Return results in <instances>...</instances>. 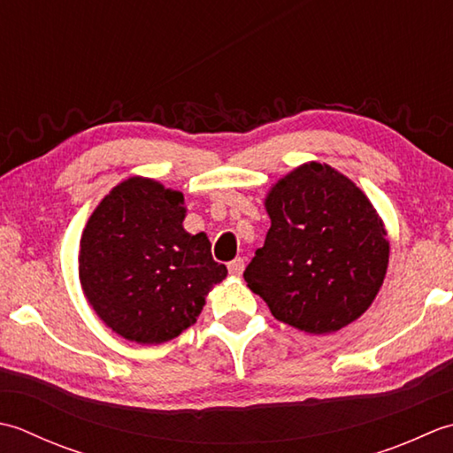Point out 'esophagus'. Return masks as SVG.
Here are the masks:
<instances>
[{"mask_svg": "<svg viewBox=\"0 0 453 453\" xmlns=\"http://www.w3.org/2000/svg\"><path fill=\"white\" fill-rule=\"evenodd\" d=\"M228 272L233 275H240L244 272V257H236V260H233L228 264Z\"/></svg>", "mask_w": 453, "mask_h": 453, "instance_id": "1", "label": "esophagus"}]
</instances>
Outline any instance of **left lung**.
<instances>
[{
  "label": "left lung",
  "instance_id": "left-lung-1",
  "mask_svg": "<svg viewBox=\"0 0 453 453\" xmlns=\"http://www.w3.org/2000/svg\"><path fill=\"white\" fill-rule=\"evenodd\" d=\"M272 226L244 280L272 315L309 334L362 317L389 264V240L362 189L326 164L285 175L265 199Z\"/></svg>",
  "mask_w": 453,
  "mask_h": 453
}]
</instances>
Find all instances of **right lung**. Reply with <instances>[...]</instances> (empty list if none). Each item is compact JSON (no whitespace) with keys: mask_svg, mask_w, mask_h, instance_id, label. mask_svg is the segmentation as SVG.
I'll list each match as a JSON object with an SVG mask.
<instances>
[{"mask_svg":"<svg viewBox=\"0 0 453 453\" xmlns=\"http://www.w3.org/2000/svg\"><path fill=\"white\" fill-rule=\"evenodd\" d=\"M183 217L180 191L131 178L109 191L81 234V289L97 317L131 342L180 336L226 278L207 236L188 234Z\"/></svg>","mask_w":453,"mask_h":453,"instance_id":"1","label":"right lung"}]
</instances>
